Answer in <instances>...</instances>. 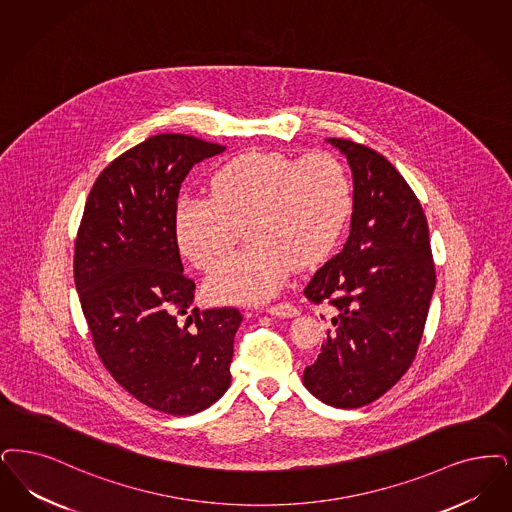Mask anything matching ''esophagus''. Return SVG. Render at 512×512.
Returning a JSON list of instances; mask_svg holds the SVG:
<instances>
[{"mask_svg":"<svg viewBox=\"0 0 512 512\" xmlns=\"http://www.w3.org/2000/svg\"><path fill=\"white\" fill-rule=\"evenodd\" d=\"M266 312L272 314V316H282V318H291V316H297V308L293 307L291 303H276V305H270L266 307Z\"/></svg>","mask_w":512,"mask_h":512,"instance_id":"esophagus-1","label":"esophagus"}]
</instances>
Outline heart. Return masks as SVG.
Returning a JSON list of instances; mask_svg holds the SVG:
<instances>
[{
    "label": "heart",
    "mask_w": 512,
    "mask_h": 512,
    "mask_svg": "<svg viewBox=\"0 0 512 512\" xmlns=\"http://www.w3.org/2000/svg\"><path fill=\"white\" fill-rule=\"evenodd\" d=\"M352 207L347 167L329 152L299 160L280 152H246L219 167L211 196H181L173 225L184 255L211 268L247 223L252 244L215 266L211 297L263 303L286 284L293 266L326 259L337 246Z\"/></svg>",
    "instance_id": "heart-1"
}]
</instances>
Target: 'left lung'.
Returning a JSON list of instances; mask_svg holds the SVG:
<instances>
[{"instance_id": "1", "label": "left lung", "mask_w": 512, "mask_h": 512, "mask_svg": "<svg viewBox=\"0 0 512 512\" xmlns=\"http://www.w3.org/2000/svg\"><path fill=\"white\" fill-rule=\"evenodd\" d=\"M352 171L343 251L305 287L333 307V329L303 383L333 408H362L392 389L415 360L436 286L425 211L406 179L366 144L328 139Z\"/></svg>"}]
</instances>
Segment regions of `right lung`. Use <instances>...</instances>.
<instances>
[{
  "instance_id": "add662e5",
  "label": "right lung",
  "mask_w": 512,
  "mask_h": 512,
  "mask_svg": "<svg viewBox=\"0 0 512 512\" xmlns=\"http://www.w3.org/2000/svg\"><path fill=\"white\" fill-rule=\"evenodd\" d=\"M226 146L148 137L93 184L74 247V282L104 368L133 398L169 415L209 408L230 387L238 308L192 307L175 236L181 184Z\"/></svg>"
}]
</instances>
